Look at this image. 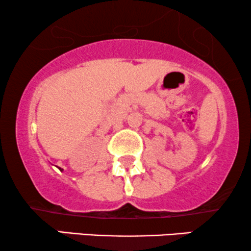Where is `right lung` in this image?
I'll return each mask as SVG.
<instances>
[{
    "mask_svg": "<svg viewBox=\"0 0 251 251\" xmlns=\"http://www.w3.org/2000/svg\"><path fill=\"white\" fill-rule=\"evenodd\" d=\"M59 170H60V171H62V169H60V168H59Z\"/></svg>",
    "mask_w": 251,
    "mask_h": 251,
    "instance_id": "1",
    "label": "right lung"
}]
</instances>
